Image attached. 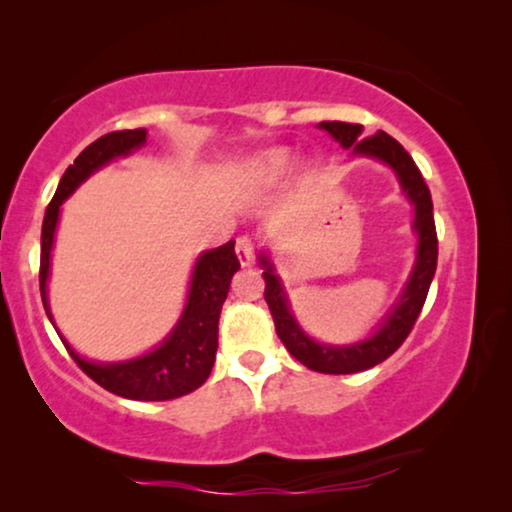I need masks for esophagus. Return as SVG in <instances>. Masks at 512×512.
I'll return each mask as SVG.
<instances>
[{
    "label": "esophagus",
    "instance_id": "esophagus-1",
    "mask_svg": "<svg viewBox=\"0 0 512 512\" xmlns=\"http://www.w3.org/2000/svg\"><path fill=\"white\" fill-rule=\"evenodd\" d=\"M235 254L242 268H249V265L254 263V242H251V237H240V240H237Z\"/></svg>",
    "mask_w": 512,
    "mask_h": 512
}]
</instances>
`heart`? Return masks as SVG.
<instances>
[{
    "label": "heart",
    "mask_w": 512,
    "mask_h": 512,
    "mask_svg": "<svg viewBox=\"0 0 512 512\" xmlns=\"http://www.w3.org/2000/svg\"><path fill=\"white\" fill-rule=\"evenodd\" d=\"M289 167H291L289 153L282 149H275V151L258 153L256 158H251V163L247 165V174L251 177V181H256V184L270 186L282 179Z\"/></svg>",
    "instance_id": "obj_1"
}]
</instances>
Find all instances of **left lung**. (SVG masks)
<instances>
[{
    "instance_id": "left-lung-1",
    "label": "left lung",
    "mask_w": 512,
    "mask_h": 512,
    "mask_svg": "<svg viewBox=\"0 0 512 512\" xmlns=\"http://www.w3.org/2000/svg\"><path fill=\"white\" fill-rule=\"evenodd\" d=\"M319 130H326L342 149H352V156L373 158L391 167L398 184H401L403 195L415 207L412 230L417 235V251L408 282H405L403 291L398 293L396 303L389 307L387 314L380 319V324L375 326V331L368 338L352 342V345H326V342L310 338L291 310L289 293L284 289L282 277L277 275L270 251L261 249L256 256L258 265L263 268L265 303L270 307L277 335L284 342V347L310 370L328 375H349L361 373V370H368L384 359H389L403 345V340L408 338V333L412 331L424 307L431 279L436 275L438 237L436 223H433V202L429 186H426L422 172L417 170L415 160L410 158V153L394 137L380 130L373 137L361 139L363 125L340 121L319 123Z\"/></svg>"
}]
</instances>
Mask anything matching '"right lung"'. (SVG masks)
<instances>
[{
  "instance_id": "add662e5",
  "label": "right lung",
  "mask_w": 512,
  "mask_h": 512,
  "mask_svg": "<svg viewBox=\"0 0 512 512\" xmlns=\"http://www.w3.org/2000/svg\"><path fill=\"white\" fill-rule=\"evenodd\" d=\"M146 144V130H118L109 132L93 144L86 146L62 174L58 191L46 209L44 226H41V268L39 286L44 310L55 326L51 305H48V277H51V251L58 230L62 202L86 181L90 174L102 170L116 158H128L130 153L142 149ZM240 270V261L235 256V240L221 247L202 251L193 265L191 282L184 312L167 338L142 356L128 361H88L69 342L62 338V345L79 363V368L90 380H95L111 394L132 398V401H170L195 391L205 384L212 373L216 347H219V317L230 291V279Z\"/></svg>"
}]
</instances>
